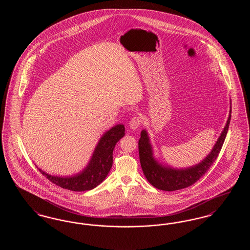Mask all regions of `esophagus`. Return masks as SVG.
Returning <instances> with one entry per match:
<instances>
[{"instance_id":"34e87169","label":"esophagus","mask_w":250,"mask_h":250,"mask_svg":"<svg viewBox=\"0 0 250 250\" xmlns=\"http://www.w3.org/2000/svg\"><path fill=\"white\" fill-rule=\"evenodd\" d=\"M141 124H142L141 117L135 116V117H133V118L130 120V122H129V126H130L131 129L135 130V129H137V128L141 125Z\"/></svg>"}]
</instances>
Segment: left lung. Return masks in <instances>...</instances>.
I'll return each mask as SVG.
<instances>
[{
  "label": "left lung",
  "instance_id": "obj_1",
  "mask_svg": "<svg viewBox=\"0 0 250 250\" xmlns=\"http://www.w3.org/2000/svg\"><path fill=\"white\" fill-rule=\"evenodd\" d=\"M230 114L231 102L226 125L214 143L211 152L200 163L188 167H173L158 161L155 157L154 148L152 146L148 132L146 129L142 130L139 141V154L141 166L148 182L154 186L155 188L164 191L183 189L196 183L209 169V167L213 165L215 159L217 158L226 139L227 132L231 117Z\"/></svg>",
  "mask_w": 250,
  "mask_h": 250
}]
</instances>
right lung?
<instances>
[{"label":"right lung","instance_id":"1","mask_svg":"<svg viewBox=\"0 0 250 250\" xmlns=\"http://www.w3.org/2000/svg\"><path fill=\"white\" fill-rule=\"evenodd\" d=\"M125 135V129L123 124L116 125L106 131L96 144L88 164L76 174L69 176L52 175L36 167L51 183L62 188L72 191L94 189L107 177L112 166L114 147Z\"/></svg>","mask_w":250,"mask_h":250}]
</instances>
